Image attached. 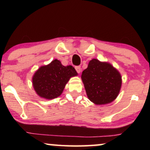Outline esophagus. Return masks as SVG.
Returning <instances> with one entry per match:
<instances>
[{
  "instance_id": "34e87169",
  "label": "esophagus",
  "mask_w": 150,
  "mask_h": 150,
  "mask_svg": "<svg viewBox=\"0 0 150 150\" xmlns=\"http://www.w3.org/2000/svg\"><path fill=\"white\" fill-rule=\"evenodd\" d=\"M75 69H76V71L79 74L81 71V66H76L75 67Z\"/></svg>"
}]
</instances>
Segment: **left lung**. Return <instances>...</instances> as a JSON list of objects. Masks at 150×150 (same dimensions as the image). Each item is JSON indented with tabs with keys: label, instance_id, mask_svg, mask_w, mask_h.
Masks as SVG:
<instances>
[{
	"label": "left lung",
	"instance_id": "8db88e82",
	"mask_svg": "<svg viewBox=\"0 0 150 150\" xmlns=\"http://www.w3.org/2000/svg\"><path fill=\"white\" fill-rule=\"evenodd\" d=\"M89 99L96 104H106L113 101L122 85L120 74L108 63L93 59L81 76Z\"/></svg>",
	"mask_w": 150,
	"mask_h": 150
}]
</instances>
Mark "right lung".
<instances>
[{
    "instance_id": "right-lung-1",
    "label": "right lung",
    "mask_w": 150,
    "mask_h": 150,
    "mask_svg": "<svg viewBox=\"0 0 150 150\" xmlns=\"http://www.w3.org/2000/svg\"><path fill=\"white\" fill-rule=\"evenodd\" d=\"M77 75L71 65L63 66L57 59L41 67L33 77V85L36 93L46 99H53L62 93L69 79Z\"/></svg>"
}]
</instances>
